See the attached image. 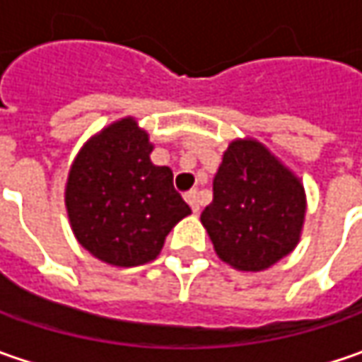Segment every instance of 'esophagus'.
<instances>
[{"instance_id": "esophagus-1", "label": "esophagus", "mask_w": 362, "mask_h": 362, "mask_svg": "<svg viewBox=\"0 0 362 362\" xmlns=\"http://www.w3.org/2000/svg\"><path fill=\"white\" fill-rule=\"evenodd\" d=\"M185 199H187V203L191 205L193 214H199V209H202L199 193H197V191H187V193H185Z\"/></svg>"}]
</instances>
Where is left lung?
Returning <instances> with one entry per match:
<instances>
[{"mask_svg":"<svg viewBox=\"0 0 362 362\" xmlns=\"http://www.w3.org/2000/svg\"><path fill=\"white\" fill-rule=\"evenodd\" d=\"M304 214L298 179L257 141H233L214 177V199L202 223L223 262L259 272L294 250Z\"/></svg>","mask_w":362,"mask_h":362,"instance_id":"obj_1","label":"left lung"}]
</instances>
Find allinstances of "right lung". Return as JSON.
I'll return each instance as SVG.
<instances>
[{"instance_id":"add662e5","label":"right lung","mask_w":362,"mask_h":362,"mask_svg":"<svg viewBox=\"0 0 362 362\" xmlns=\"http://www.w3.org/2000/svg\"><path fill=\"white\" fill-rule=\"evenodd\" d=\"M148 134L132 119L106 127L78 153L68 175L66 209L82 247L112 266L159 256L167 233L191 214L173 171L151 163Z\"/></svg>"}]
</instances>
